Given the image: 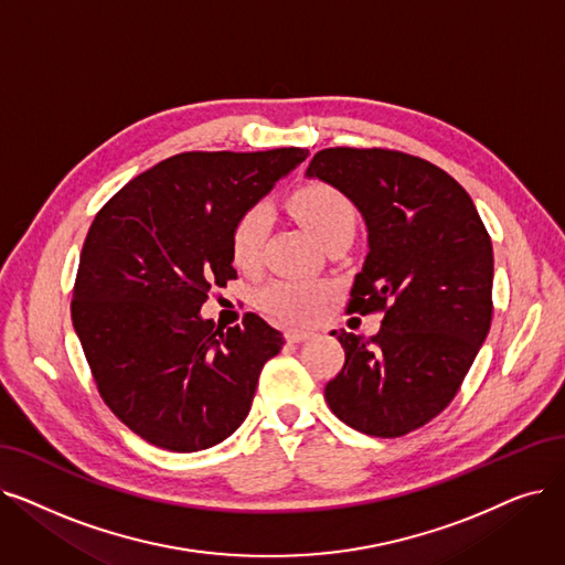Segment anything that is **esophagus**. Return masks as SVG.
Wrapping results in <instances>:
<instances>
[{
	"mask_svg": "<svg viewBox=\"0 0 565 565\" xmlns=\"http://www.w3.org/2000/svg\"><path fill=\"white\" fill-rule=\"evenodd\" d=\"M311 337H313V334L307 332V330H288V332H286L288 343H302V341H307V339H311Z\"/></svg>",
	"mask_w": 565,
	"mask_h": 565,
	"instance_id": "obj_1",
	"label": "esophagus"
}]
</instances>
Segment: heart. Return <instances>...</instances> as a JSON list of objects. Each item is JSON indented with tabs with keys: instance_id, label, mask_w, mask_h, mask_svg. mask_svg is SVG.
<instances>
[{
	"instance_id": "obj_1",
	"label": "heart",
	"mask_w": 565,
	"mask_h": 565,
	"mask_svg": "<svg viewBox=\"0 0 565 565\" xmlns=\"http://www.w3.org/2000/svg\"><path fill=\"white\" fill-rule=\"evenodd\" d=\"M288 210L318 239L326 244L330 237L355 228V210L337 189L313 182L290 195ZM269 228V212L263 205L244 210L231 231L233 265L252 273L258 267L265 237ZM330 288L321 281L275 279L256 290V307L284 323H307L328 300Z\"/></svg>"
}]
</instances>
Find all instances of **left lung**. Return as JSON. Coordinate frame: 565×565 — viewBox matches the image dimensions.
Masks as SVG:
<instances>
[{
    "instance_id": "obj_1",
    "label": "left lung",
    "mask_w": 565,
    "mask_h": 565,
    "mask_svg": "<svg viewBox=\"0 0 565 565\" xmlns=\"http://www.w3.org/2000/svg\"><path fill=\"white\" fill-rule=\"evenodd\" d=\"M305 175L339 189L362 214L370 254L349 311H383L370 339L332 330L347 362L326 402L366 436H404L452 402L487 339L492 239L471 195L425 159L330 147Z\"/></svg>"
}]
</instances>
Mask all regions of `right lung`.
Returning <instances> with one entry per match:
<instances>
[{"mask_svg":"<svg viewBox=\"0 0 565 565\" xmlns=\"http://www.w3.org/2000/svg\"><path fill=\"white\" fill-rule=\"evenodd\" d=\"M309 157L184 152L145 170L99 210L83 244L71 318L108 408L147 444L205 450L249 415L284 337L260 316L222 330L201 316L237 273V216Z\"/></svg>","mask_w":565,"mask_h":565,"instance_id":"obj_1","label":"right lung"}]
</instances>
